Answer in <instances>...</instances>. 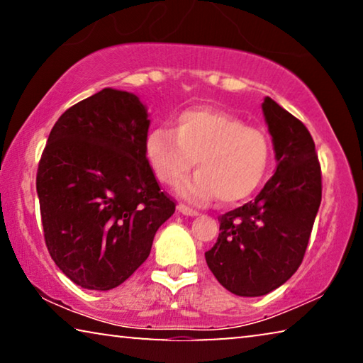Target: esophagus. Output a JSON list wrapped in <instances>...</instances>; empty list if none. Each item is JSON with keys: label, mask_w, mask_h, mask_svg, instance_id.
Here are the masks:
<instances>
[{"label": "esophagus", "mask_w": 363, "mask_h": 363, "mask_svg": "<svg viewBox=\"0 0 363 363\" xmlns=\"http://www.w3.org/2000/svg\"><path fill=\"white\" fill-rule=\"evenodd\" d=\"M177 210H179V212H181L182 215H187V216H197V215H199L197 210L187 207V205H184V203L177 205Z\"/></svg>", "instance_id": "1"}]
</instances>
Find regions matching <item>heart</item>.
<instances>
[{"label":"heart","mask_w":363,"mask_h":363,"mask_svg":"<svg viewBox=\"0 0 363 363\" xmlns=\"http://www.w3.org/2000/svg\"><path fill=\"white\" fill-rule=\"evenodd\" d=\"M145 153L156 179L179 184L196 161L199 171L179 186L196 203L216 199L231 205L251 197L267 174L270 142L262 130L218 109H191L177 116L174 128L155 127L145 140Z\"/></svg>","instance_id":"obj_1"}]
</instances>
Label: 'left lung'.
<instances>
[{
  "label": "left lung",
  "instance_id": "obj_1",
  "mask_svg": "<svg viewBox=\"0 0 363 363\" xmlns=\"http://www.w3.org/2000/svg\"><path fill=\"white\" fill-rule=\"evenodd\" d=\"M277 169L256 199L218 216V240L205 261L238 296H262L300 267L321 203V166L315 142L277 102H262Z\"/></svg>",
  "mask_w": 363,
  "mask_h": 363
}]
</instances>
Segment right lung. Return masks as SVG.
I'll return each mask as SVG.
<instances>
[{"label":"right lung","instance_id":"obj_1","mask_svg":"<svg viewBox=\"0 0 363 363\" xmlns=\"http://www.w3.org/2000/svg\"><path fill=\"white\" fill-rule=\"evenodd\" d=\"M148 128L137 94L104 88L65 111L48 135L37 169L43 236L58 269L83 289L125 282L174 213L145 153Z\"/></svg>","mask_w":363,"mask_h":363}]
</instances>
